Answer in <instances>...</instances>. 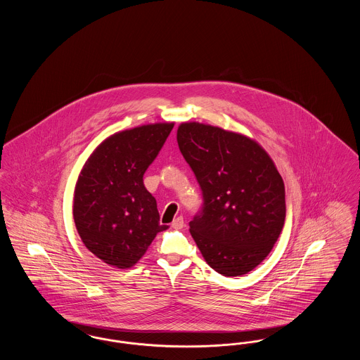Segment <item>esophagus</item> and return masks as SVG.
I'll use <instances>...</instances> for the list:
<instances>
[{"label":"esophagus","mask_w":360,"mask_h":360,"mask_svg":"<svg viewBox=\"0 0 360 360\" xmlns=\"http://www.w3.org/2000/svg\"><path fill=\"white\" fill-rule=\"evenodd\" d=\"M172 226L174 229H182V228L185 226L184 217H182V216H178L176 219H174V221L172 223Z\"/></svg>","instance_id":"34e87169"}]
</instances>
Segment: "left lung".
I'll return each instance as SVG.
<instances>
[{
  "instance_id": "obj_1",
  "label": "left lung",
  "mask_w": 360,
  "mask_h": 360,
  "mask_svg": "<svg viewBox=\"0 0 360 360\" xmlns=\"http://www.w3.org/2000/svg\"><path fill=\"white\" fill-rule=\"evenodd\" d=\"M179 150L202 190L190 233L206 263L224 276L252 271L271 252L285 217V185L266 150L251 137L188 121Z\"/></svg>"
}]
</instances>
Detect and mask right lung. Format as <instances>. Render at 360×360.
I'll list each match as a JSON object with an SVG mask.
<instances>
[{"instance_id":"right-lung-1","label":"right lung","mask_w":360,"mask_h":360,"mask_svg":"<svg viewBox=\"0 0 360 360\" xmlns=\"http://www.w3.org/2000/svg\"><path fill=\"white\" fill-rule=\"evenodd\" d=\"M174 122H155L106 137L87 158L74 190L72 216L86 248L103 263L129 269L146 254L159 223L143 175Z\"/></svg>"}]
</instances>
